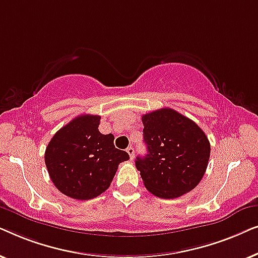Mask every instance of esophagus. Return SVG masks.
I'll return each mask as SVG.
<instances>
[{"mask_svg": "<svg viewBox=\"0 0 258 258\" xmlns=\"http://www.w3.org/2000/svg\"><path fill=\"white\" fill-rule=\"evenodd\" d=\"M126 153L129 154V157H130V160H134V156H135V150H134V148L133 147H129L128 149H126Z\"/></svg>", "mask_w": 258, "mask_h": 258, "instance_id": "1", "label": "esophagus"}]
</instances>
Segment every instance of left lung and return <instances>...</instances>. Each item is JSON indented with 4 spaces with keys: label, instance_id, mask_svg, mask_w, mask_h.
I'll list each match as a JSON object with an SVG mask.
<instances>
[{
    "label": "left lung",
    "instance_id": "1",
    "mask_svg": "<svg viewBox=\"0 0 258 258\" xmlns=\"http://www.w3.org/2000/svg\"><path fill=\"white\" fill-rule=\"evenodd\" d=\"M148 154L137 157L144 185L160 199H176L201 182L210 157V143L195 122L174 109L142 116Z\"/></svg>",
    "mask_w": 258,
    "mask_h": 258
}]
</instances>
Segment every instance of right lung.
Returning a JSON list of instances; mask_svg holds the SVG:
<instances>
[{
	"mask_svg": "<svg viewBox=\"0 0 258 258\" xmlns=\"http://www.w3.org/2000/svg\"><path fill=\"white\" fill-rule=\"evenodd\" d=\"M101 116L80 115L58 130L48 143L44 162L52 183L75 200H91L104 192L129 160L114 146V135L98 132Z\"/></svg>",
	"mask_w": 258,
	"mask_h": 258,
	"instance_id": "add662e5",
	"label": "right lung"
}]
</instances>
